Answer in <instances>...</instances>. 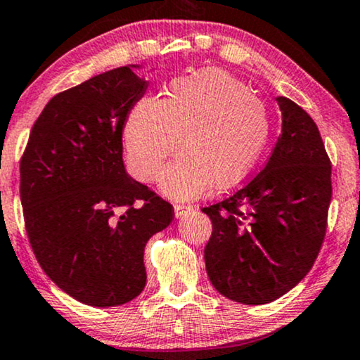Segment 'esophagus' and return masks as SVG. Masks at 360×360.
<instances>
[{
	"mask_svg": "<svg viewBox=\"0 0 360 360\" xmlns=\"http://www.w3.org/2000/svg\"><path fill=\"white\" fill-rule=\"evenodd\" d=\"M191 209H193V206H186V204H174V216L179 219V217L186 216Z\"/></svg>",
	"mask_w": 360,
	"mask_h": 360,
	"instance_id": "obj_1",
	"label": "esophagus"
}]
</instances>
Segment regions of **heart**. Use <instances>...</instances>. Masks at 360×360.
<instances>
[{
    "label": "heart",
    "mask_w": 360,
    "mask_h": 360,
    "mask_svg": "<svg viewBox=\"0 0 360 360\" xmlns=\"http://www.w3.org/2000/svg\"><path fill=\"white\" fill-rule=\"evenodd\" d=\"M261 99L229 72L209 68L167 84L165 98H141L124 122L131 169L153 181L166 159L184 153L159 179L167 198L195 199L249 176L269 139ZM184 138L181 139L180 136Z\"/></svg>",
    "instance_id": "1"
}]
</instances>
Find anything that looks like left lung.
<instances>
[{
	"instance_id": "1",
	"label": "left lung",
	"mask_w": 360,
	"mask_h": 360,
	"mask_svg": "<svg viewBox=\"0 0 360 360\" xmlns=\"http://www.w3.org/2000/svg\"><path fill=\"white\" fill-rule=\"evenodd\" d=\"M281 136L256 177L204 207L212 234L204 249L209 281L231 301L279 299L311 271L327 227L330 159L316 122L289 98H276Z\"/></svg>"
}]
</instances>
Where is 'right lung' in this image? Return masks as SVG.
<instances>
[{
    "label": "right lung",
    "mask_w": 360,
    "mask_h": 360,
    "mask_svg": "<svg viewBox=\"0 0 360 360\" xmlns=\"http://www.w3.org/2000/svg\"><path fill=\"white\" fill-rule=\"evenodd\" d=\"M127 65L54 96L21 158V204L39 266L76 301L115 307L146 285L144 248L174 217L122 162V129L148 81Z\"/></svg>",
    "instance_id": "1"
}]
</instances>
